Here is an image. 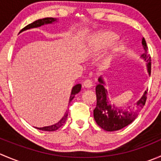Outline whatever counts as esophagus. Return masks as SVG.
I'll return each instance as SVG.
<instances>
[{
    "label": "esophagus",
    "mask_w": 161,
    "mask_h": 161,
    "mask_svg": "<svg viewBox=\"0 0 161 161\" xmlns=\"http://www.w3.org/2000/svg\"><path fill=\"white\" fill-rule=\"evenodd\" d=\"M82 86H83L84 88L90 89L92 86V82H91V80H90V79H87V80H86L85 82H83V84H82Z\"/></svg>",
    "instance_id": "34e87169"
}]
</instances>
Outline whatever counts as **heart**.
Returning a JSON list of instances; mask_svg holds the SVG:
<instances>
[{
  "mask_svg": "<svg viewBox=\"0 0 161 161\" xmlns=\"http://www.w3.org/2000/svg\"><path fill=\"white\" fill-rule=\"evenodd\" d=\"M118 38V34L111 31H105L95 34L90 40V51L92 54H98L101 53L103 50L109 47ZM123 49V45L118 43L113 47V50L115 53L121 51Z\"/></svg>",
  "mask_w": 161,
  "mask_h": 161,
  "instance_id": "1",
  "label": "heart"
}]
</instances>
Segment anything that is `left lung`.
Listing matches in <instances>:
<instances>
[{"instance_id": "obj_1", "label": "left lung", "mask_w": 161, "mask_h": 161, "mask_svg": "<svg viewBox=\"0 0 161 161\" xmlns=\"http://www.w3.org/2000/svg\"><path fill=\"white\" fill-rule=\"evenodd\" d=\"M142 44L144 53L140 58L147 62V72L150 75L151 59L150 55L147 54V46L144 38H142ZM98 82V85L96 86L97 107L93 110V118L97 124L103 130L108 131L120 130L131 124L145 105L147 90L144 92L143 95L133 106L122 108L111 103L106 89L107 84L102 76L99 78Z\"/></svg>"}]
</instances>
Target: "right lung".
<instances>
[{"label":"right lung","instance_id":"add662e5","mask_svg":"<svg viewBox=\"0 0 161 161\" xmlns=\"http://www.w3.org/2000/svg\"><path fill=\"white\" fill-rule=\"evenodd\" d=\"M58 22V19H54V18H44V19H38V20L35 21V22H33L32 23L29 24L28 25H26L25 28H23L22 30L20 31V32H23V31H25V30H30V29L38 28V27L43 26V25H44L53 24V23H55V22ZM81 87H82V85H81V84H77V85L74 86L72 87V89H71L70 97H69V103H70L73 99H74L75 96L80 92ZM68 114H69V111H66L65 113H64V116L62 117V118H61V119L58 122L55 123V124L51 125H49V126H45V127H43V128H36V127H35V128L36 129H39V130L46 131H53L58 130L60 127H61V126H62L65 123V121L67 120V118H68Z\"/></svg>","mask_w":161,"mask_h":161}]
</instances>
